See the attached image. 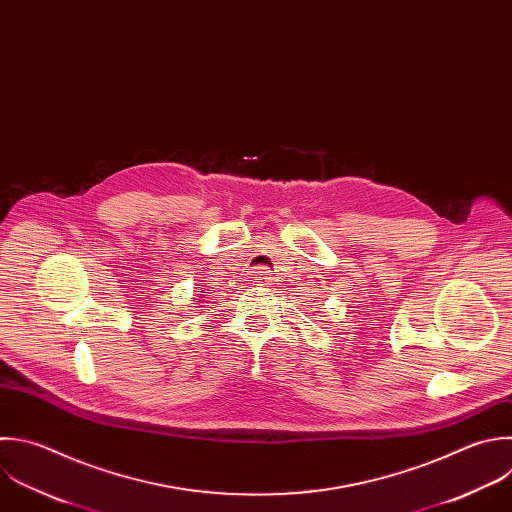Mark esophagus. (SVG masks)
<instances>
[{
  "instance_id": "34e87169",
  "label": "esophagus",
  "mask_w": 512,
  "mask_h": 512,
  "mask_svg": "<svg viewBox=\"0 0 512 512\" xmlns=\"http://www.w3.org/2000/svg\"><path fill=\"white\" fill-rule=\"evenodd\" d=\"M270 280H272V272H270L268 268H256V270L252 272V282H256V284H260V286L268 284Z\"/></svg>"
}]
</instances>
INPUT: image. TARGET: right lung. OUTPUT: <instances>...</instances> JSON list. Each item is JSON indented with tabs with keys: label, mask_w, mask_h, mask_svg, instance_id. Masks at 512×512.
<instances>
[{
	"label": "right lung",
	"mask_w": 512,
	"mask_h": 512,
	"mask_svg": "<svg viewBox=\"0 0 512 512\" xmlns=\"http://www.w3.org/2000/svg\"><path fill=\"white\" fill-rule=\"evenodd\" d=\"M196 300H198V298H196Z\"/></svg>",
	"instance_id": "add662e5"
}]
</instances>
